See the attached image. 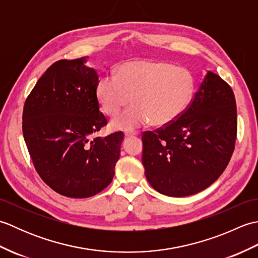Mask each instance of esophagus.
<instances>
[{
	"label": "esophagus",
	"instance_id": "1",
	"mask_svg": "<svg viewBox=\"0 0 258 258\" xmlns=\"http://www.w3.org/2000/svg\"><path fill=\"white\" fill-rule=\"evenodd\" d=\"M140 134L139 133H136V132H125L124 133V136H125V138H130V136H139Z\"/></svg>",
	"mask_w": 258,
	"mask_h": 258
}]
</instances>
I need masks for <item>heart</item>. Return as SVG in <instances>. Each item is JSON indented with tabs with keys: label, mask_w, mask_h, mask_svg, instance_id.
I'll use <instances>...</instances> for the list:
<instances>
[{
	"label": "heart",
	"mask_w": 258,
	"mask_h": 258,
	"mask_svg": "<svg viewBox=\"0 0 258 258\" xmlns=\"http://www.w3.org/2000/svg\"><path fill=\"white\" fill-rule=\"evenodd\" d=\"M188 69L165 62L134 59L123 63L117 75L106 74L97 81L96 97L102 111L114 116L125 105L134 104L112 119L114 130L133 131L152 123H173L187 108L194 92Z\"/></svg>",
	"instance_id": "heart-1"
}]
</instances>
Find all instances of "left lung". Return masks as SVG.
Listing matches in <instances>:
<instances>
[{
    "instance_id": "1",
    "label": "left lung",
    "mask_w": 258,
    "mask_h": 258,
    "mask_svg": "<svg viewBox=\"0 0 258 258\" xmlns=\"http://www.w3.org/2000/svg\"><path fill=\"white\" fill-rule=\"evenodd\" d=\"M236 133L234 93L208 71L189 106L175 122L142 136L147 180L161 194L172 197L207 188L231 160Z\"/></svg>"
}]
</instances>
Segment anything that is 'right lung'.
Returning <instances> with one entry per match:
<instances>
[{"mask_svg": "<svg viewBox=\"0 0 258 258\" xmlns=\"http://www.w3.org/2000/svg\"><path fill=\"white\" fill-rule=\"evenodd\" d=\"M87 56L48 68L23 108L24 141L36 172L58 194L85 199L111 184L122 132L93 138L107 124L100 112L96 71Z\"/></svg>", "mask_w": 258, "mask_h": 258, "instance_id": "add662e5", "label": "right lung"}]
</instances>
